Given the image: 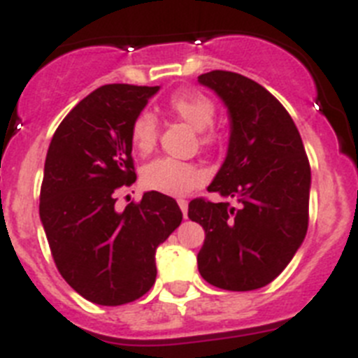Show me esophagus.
<instances>
[{
    "mask_svg": "<svg viewBox=\"0 0 358 358\" xmlns=\"http://www.w3.org/2000/svg\"><path fill=\"white\" fill-rule=\"evenodd\" d=\"M177 204H179V208H181L182 215H185V217H186V213H188V202H186L185 199H179V201H177Z\"/></svg>",
    "mask_w": 358,
    "mask_h": 358,
    "instance_id": "esophagus-1",
    "label": "esophagus"
}]
</instances>
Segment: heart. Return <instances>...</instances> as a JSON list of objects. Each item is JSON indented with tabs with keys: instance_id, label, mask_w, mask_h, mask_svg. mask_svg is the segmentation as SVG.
I'll return each mask as SVG.
<instances>
[{
	"instance_id": "1",
	"label": "heart",
	"mask_w": 358,
	"mask_h": 358,
	"mask_svg": "<svg viewBox=\"0 0 358 358\" xmlns=\"http://www.w3.org/2000/svg\"><path fill=\"white\" fill-rule=\"evenodd\" d=\"M169 109L182 122L188 123L189 127L202 132V143L208 145L213 141V134L204 132L210 129L215 120V106L210 98L195 91H179L170 96ZM131 140L136 150H152L157 140L156 116L148 110L136 116L131 127ZM141 181L148 189L179 197L201 185L204 181V173L192 163L177 161L172 157H159L145 166Z\"/></svg>"
}]
</instances>
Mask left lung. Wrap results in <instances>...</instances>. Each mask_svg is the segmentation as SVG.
<instances>
[{
  "instance_id": "left-lung-1",
  "label": "left lung",
  "mask_w": 358,
  "mask_h": 358,
  "mask_svg": "<svg viewBox=\"0 0 358 358\" xmlns=\"http://www.w3.org/2000/svg\"><path fill=\"white\" fill-rule=\"evenodd\" d=\"M227 107L229 145L208 192L238 204L194 199L188 217L204 227L199 273L224 290L268 285L301 248L308 229L310 163L287 109L238 73L199 77Z\"/></svg>"
}]
</instances>
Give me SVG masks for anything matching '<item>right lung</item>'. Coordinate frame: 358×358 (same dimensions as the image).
<instances>
[{
    "label": "right lung",
    "mask_w": 358,
    "mask_h": 358,
    "mask_svg": "<svg viewBox=\"0 0 358 358\" xmlns=\"http://www.w3.org/2000/svg\"><path fill=\"white\" fill-rule=\"evenodd\" d=\"M159 85L107 84L69 110L50 143L39 215L61 276L87 301L131 303L156 281V249L182 220L177 202L145 192L116 211L136 181L131 127Z\"/></svg>",
    "instance_id": "1"
}]
</instances>
